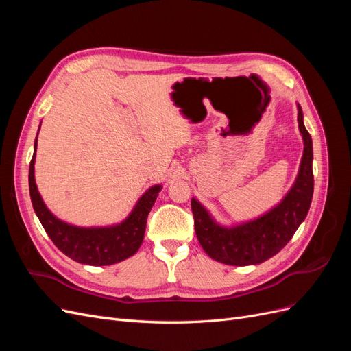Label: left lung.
Segmentation results:
<instances>
[{"label":"left lung","instance_id":"1","mask_svg":"<svg viewBox=\"0 0 351 351\" xmlns=\"http://www.w3.org/2000/svg\"><path fill=\"white\" fill-rule=\"evenodd\" d=\"M297 120L304 141L302 164L294 186L278 206L258 219L226 228L215 224L206 209L192 199L196 236L200 246L212 259L236 267L265 262L291 240L306 218L313 196V149L312 137L303 124L300 105Z\"/></svg>","mask_w":351,"mask_h":351}]
</instances>
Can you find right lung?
Here are the masks:
<instances>
[{
    "mask_svg": "<svg viewBox=\"0 0 351 351\" xmlns=\"http://www.w3.org/2000/svg\"><path fill=\"white\" fill-rule=\"evenodd\" d=\"M38 141V139H36ZM35 141V151H36ZM35 154L29 165V192L32 205L42 227L52 243L73 261L102 267L130 258L139 250L143 241L146 221L161 186H154L139 199L133 212L124 222L105 228H80L66 224L47 209L38 193L34 176Z\"/></svg>",
    "mask_w": 351,
    "mask_h": 351,
    "instance_id": "obj_1",
    "label": "right lung"
}]
</instances>
